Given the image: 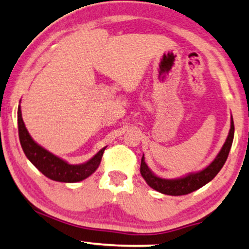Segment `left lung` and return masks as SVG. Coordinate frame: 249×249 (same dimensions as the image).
I'll use <instances>...</instances> for the list:
<instances>
[{
  "mask_svg": "<svg viewBox=\"0 0 249 249\" xmlns=\"http://www.w3.org/2000/svg\"><path fill=\"white\" fill-rule=\"evenodd\" d=\"M234 137V124L233 119L231 118V128H230L229 135L226 138L225 143L223 144L221 152L216 156V159L203 169L202 171L195 172L186 176V177L178 178V179H163L157 177L148 169V166L144 162V157L141 159L140 165V174L142 176L144 180L150 187L157 192H161L163 194L168 195H185L192 192L199 190L200 187L208 184L210 180H213L216 177V175L221 171V169L224 165V163L228 160L230 149H231L232 141Z\"/></svg>",
  "mask_w": 249,
  "mask_h": 249,
  "instance_id": "8db88e82",
  "label": "left lung"
}]
</instances>
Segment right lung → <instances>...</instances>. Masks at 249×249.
I'll use <instances>...</instances> for the list:
<instances>
[{"label":"right lung","mask_w":249,"mask_h":249,"mask_svg":"<svg viewBox=\"0 0 249 249\" xmlns=\"http://www.w3.org/2000/svg\"><path fill=\"white\" fill-rule=\"evenodd\" d=\"M18 134H19L21 148L31 163L46 177L55 181L77 182L89 177L99 168L106 149V147L102 148L95 156L84 164H69L54 154L49 153L45 148L39 146L31 138L21 117L20 107H18Z\"/></svg>","instance_id":"1"}]
</instances>
